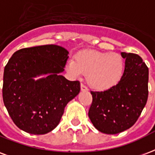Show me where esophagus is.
<instances>
[{
  "instance_id": "34e87169",
  "label": "esophagus",
  "mask_w": 155,
  "mask_h": 155,
  "mask_svg": "<svg viewBox=\"0 0 155 155\" xmlns=\"http://www.w3.org/2000/svg\"><path fill=\"white\" fill-rule=\"evenodd\" d=\"M80 89H81V91H88V88H87V87H86L85 85H84L83 84H80Z\"/></svg>"
}]
</instances>
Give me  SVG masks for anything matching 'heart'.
I'll return each instance as SVG.
<instances>
[{
    "label": "heart",
    "instance_id": "b5f03b06",
    "mask_svg": "<svg viewBox=\"0 0 155 155\" xmlns=\"http://www.w3.org/2000/svg\"><path fill=\"white\" fill-rule=\"evenodd\" d=\"M125 62L121 55L97 51L78 54L67 63L68 72L74 77L87 75V83L96 91H106L122 79Z\"/></svg>",
    "mask_w": 155,
    "mask_h": 155
}]
</instances>
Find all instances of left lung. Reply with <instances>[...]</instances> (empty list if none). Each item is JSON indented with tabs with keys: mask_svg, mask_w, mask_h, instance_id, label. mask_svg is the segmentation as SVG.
Here are the masks:
<instances>
[{
	"mask_svg": "<svg viewBox=\"0 0 155 155\" xmlns=\"http://www.w3.org/2000/svg\"><path fill=\"white\" fill-rule=\"evenodd\" d=\"M124 72L116 85L103 92H91L88 117L99 132L117 134L132 127L148 98L149 69L137 54L121 53Z\"/></svg>",
	"mask_w": 155,
	"mask_h": 155,
	"instance_id": "obj_1",
	"label": "left lung"
}]
</instances>
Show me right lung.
Wrapping results in <instances>:
<instances>
[{
	"label": "right lung",
	"mask_w": 155,
	"mask_h": 155,
	"mask_svg": "<svg viewBox=\"0 0 155 155\" xmlns=\"http://www.w3.org/2000/svg\"><path fill=\"white\" fill-rule=\"evenodd\" d=\"M69 52L56 45L18 50L5 67L2 95L9 116L26 133L42 135L58 125L67 103L80 91L79 81L62 75ZM41 75L45 78H35Z\"/></svg>",
	"instance_id": "right-lung-1"
}]
</instances>
